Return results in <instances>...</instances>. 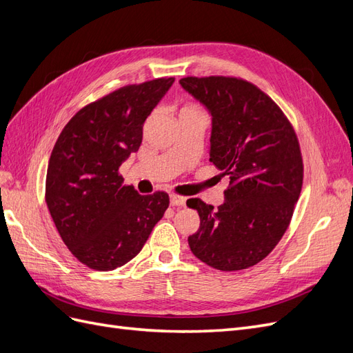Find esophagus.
Returning a JSON list of instances; mask_svg holds the SVG:
<instances>
[{
  "label": "esophagus",
  "mask_w": 353,
  "mask_h": 353,
  "mask_svg": "<svg viewBox=\"0 0 353 353\" xmlns=\"http://www.w3.org/2000/svg\"><path fill=\"white\" fill-rule=\"evenodd\" d=\"M187 201V197L178 196V194H170V205L172 206H184Z\"/></svg>",
  "instance_id": "esophagus-1"
}]
</instances>
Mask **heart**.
<instances>
[{
  "label": "heart",
  "mask_w": 353,
  "mask_h": 353,
  "mask_svg": "<svg viewBox=\"0 0 353 353\" xmlns=\"http://www.w3.org/2000/svg\"><path fill=\"white\" fill-rule=\"evenodd\" d=\"M183 113H205V112H203L200 104H197V103H187V104L183 105V108L179 109V114H183Z\"/></svg>",
  "instance_id": "1"
}]
</instances>
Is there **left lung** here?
Returning <instances> with one entry per match:
<instances>
[{
    "instance_id": "1",
    "label": "left lung",
    "mask_w": 353,
    "mask_h": 353,
    "mask_svg": "<svg viewBox=\"0 0 353 353\" xmlns=\"http://www.w3.org/2000/svg\"><path fill=\"white\" fill-rule=\"evenodd\" d=\"M179 83L209 109V160L230 176L218 209L187 200L200 216L190 249L219 271L250 268L279 244L301 196L303 159L296 131L280 105L249 81L187 77Z\"/></svg>"
}]
</instances>
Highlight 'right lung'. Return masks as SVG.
<instances>
[{
	"label": "right lung",
	"mask_w": 353,
	"mask_h": 353,
	"mask_svg": "<svg viewBox=\"0 0 353 353\" xmlns=\"http://www.w3.org/2000/svg\"><path fill=\"white\" fill-rule=\"evenodd\" d=\"M174 78L128 83L77 112L52 148L46 203L70 253L112 271L140 253L169 206L165 191L141 196L119 168L138 152L143 125Z\"/></svg>",
	"instance_id": "add662e5"
}]
</instances>
